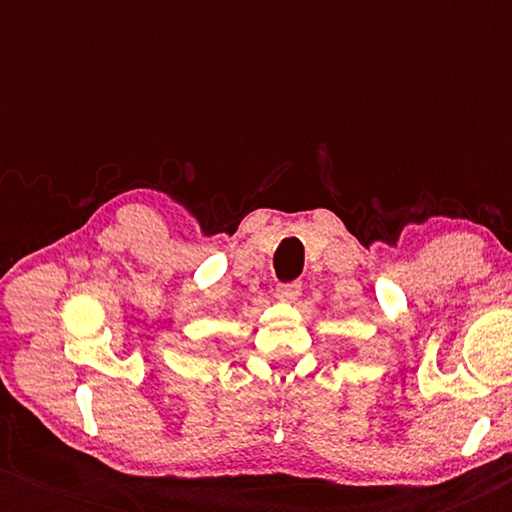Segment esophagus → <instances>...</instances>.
Returning <instances> with one entry per match:
<instances>
[{
	"instance_id": "34e87169",
	"label": "esophagus",
	"mask_w": 512,
	"mask_h": 512,
	"mask_svg": "<svg viewBox=\"0 0 512 512\" xmlns=\"http://www.w3.org/2000/svg\"><path fill=\"white\" fill-rule=\"evenodd\" d=\"M300 291H303L300 282H289V284H279L275 293L279 300H284V303H293V300L300 296Z\"/></svg>"
}]
</instances>
